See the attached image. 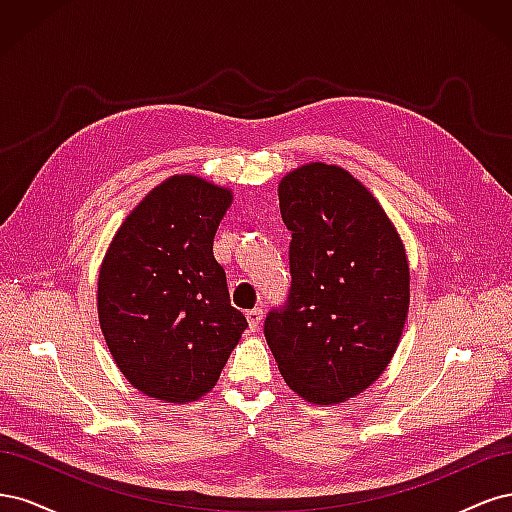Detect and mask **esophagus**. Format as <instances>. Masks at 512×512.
<instances>
[{"instance_id":"esophagus-1","label":"esophagus","mask_w":512,"mask_h":512,"mask_svg":"<svg viewBox=\"0 0 512 512\" xmlns=\"http://www.w3.org/2000/svg\"><path fill=\"white\" fill-rule=\"evenodd\" d=\"M245 318H247V324H250V331H258L260 322H262V309L260 307L250 309V312L245 314Z\"/></svg>"}]
</instances>
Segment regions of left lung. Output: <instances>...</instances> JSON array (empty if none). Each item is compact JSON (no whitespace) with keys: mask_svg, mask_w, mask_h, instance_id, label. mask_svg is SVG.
Listing matches in <instances>:
<instances>
[{"mask_svg":"<svg viewBox=\"0 0 512 512\" xmlns=\"http://www.w3.org/2000/svg\"><path fill=\"white\" fill-rule=\"evenodd\" d=\"M290 241V301L265 337L290 389L316 406L361 395L389 367L410 307V262L395 224L337 164L282 177Z\"/></svg>","mask_w":512,"mask_h":512,"instance_id":"1","label":"left lung"}]
</instances>
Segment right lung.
Listing matches in <instances>:
<instances>
[{
    "mask_svg": "<svg viewBox=\"0 0 512 512\" xmlns=\"http://www.w3.org/2000/svg\"><path fill=\"white\" fill-rule=\"evenodd\" d=\"M230 205L226 185L173 175L128 213L106 247L100 329L123 378L147 397L188 404L207 395L247 327L213 256Z\"/></svg>",
    "mask_w": 512,
    "mask_h": 512,
    "instance_id": "add662e5",
    "label": "right lung"
}]
</instances>
